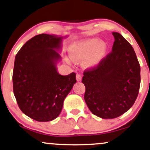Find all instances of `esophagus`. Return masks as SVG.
<instances>
[{
  "instance_id": "34e87169",
  "label": "esophagus",
  "mask_w": 150,
  "mask_h": 150,
  "mask_svg": "<svg viewBox=\"0 0 150 150\" xmlns=\"http://www.w3.org/2000/svg\"><path fill=\"white\" fill-rule=\"evenodd\" d=\"M81 78H82V75H80V74H77L76 75V79L77 81H80L81 80Z\"/></svg>"
}]
</instances>
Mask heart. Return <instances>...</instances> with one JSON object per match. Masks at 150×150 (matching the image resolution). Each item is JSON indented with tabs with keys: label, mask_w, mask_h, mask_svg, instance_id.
I'll return each mask as SVG.
<instances>
[{
	"label": "heart",
	"mask_w": 150,
	"mask_h": 150,
	"mask_svg": "<svg viewBox=\"0 0 150 150\" xmlns=\"http://www.w3.org/2000/svg\"><path fill=\"white\" fill-rule=\"evenodd\" d=\"M108 50V45L97 38L84 39L75 42L69 46V55L74 61H83V64L88 69H94L100 64L105 58ZM68 63L71 60L67 58Z\"/></svg>",
	"instance_id": "obj_1"
}]
</instances>
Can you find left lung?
I'll return each instance as SVG.
<instances>
[{"instance_id":"1","label":"left lung","mask_w":150,"mask_h":150,"mask_svg":"<svg viewBox=\"0 0 150 150\" xmlns=\"http://www.w3.org/2000/svg\"><path fill=\"white\" fill-rule=\"evenodd\" d=\"M112 52L97 68L83 73L84 99L91 112L101 119L117 118L134 103L141 83V68L132 45L119 33Z\"/></svg>"}]
</instances>
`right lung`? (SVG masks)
Wrapping results in <instances>:
<instances>
[{
	"mask_svg": "<svg viewBox=\"0 0 150 150\" xmlns=\"http://www.w3.org/2000/svg\"><path fill=\"white\" fill-rule=\"evenodd\" d=\"M65 36L42 33L24 45L16 55L13 89L21 111L40 122L54 120L64 101L76 83V75H60L57 65L62 57Z\"/></svg>",
	"mask_w": 150,
	"mask_h": 150,
	"instance_id": "1",
	"label": "right lung"
}]
</instances>
